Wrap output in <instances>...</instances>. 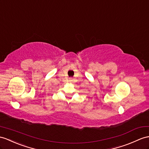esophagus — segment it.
I'll list each match as a JSON object with an SVG mask.
<instances>
[{
	"label": "esophagus",
	"instance_id": "34e87169",
	"mask_svg": "<svg viewBox=\"0 0 149 149\" xmlns=\"http://www.w3.org/2000/svg\"><path fill=\"white\" fill-rule=\"evenodd\" d=\"M71 79H72L71 78H70V81H71Z\"/></svg>",
	"mask_w": 149,
	"mask_h": 149
}]
</instances>
